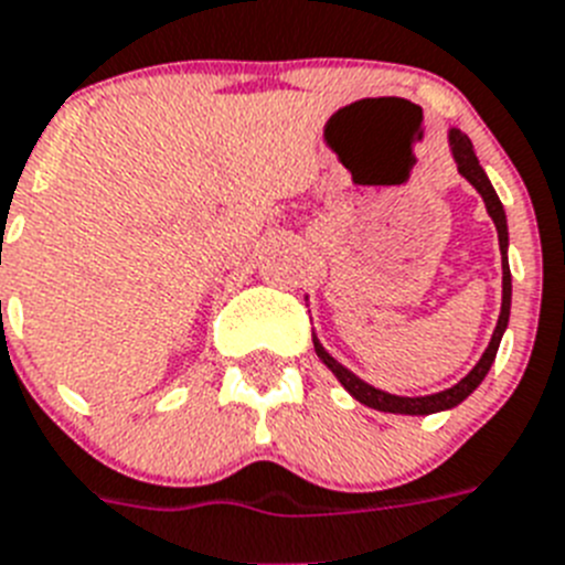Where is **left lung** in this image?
<instances>
[{
	"label": "left lung",
	"mask_w": 565,
	"mask_h": 565,
	"mask_svg": "<svg viewBox=\"0 0 565 565\" xmlns=\"http://www.w3.org/2000/svg\"><path fill=\"white\" fill-rule=\"evenodd\" d=\"M448 143H451L459 174H462V178H466L468 183H471V186L482 194L488 215H491V221H494V226H497V238H500V253H502V310H500V319H497L494 335H491V341H488V348H486V353H482L480 362L473 364V371L468 373L462 382H457L454 387H448V391L430 393V396H393V393H385V391H379V387L367 385V382H362V379L355 376V373H350L344 364L335 362L333 355L321 348V341L312 335L316 353H319L321 362H324L327 367L333 371V376L339 379L341 385H344V391H348L353 399L362 402V405L373 407V411H385V414L428 416V414H439V411H451V407H457L459 402L468 399V396H471V393L480 387V382L486 379V373L491 371V364H494V359H497V348H500V339H502V333H505V327H509L511 269H509V258H505V249H509V226H505V212H502V203H500V198H497L494 186H491V180H488L486 172H482L480 160H477V154H473V146H471V140H468V135H462L459 129H451L448 131Z\"/></svg>",
	"instance_id": "8db88e82"
}]
</instances>
